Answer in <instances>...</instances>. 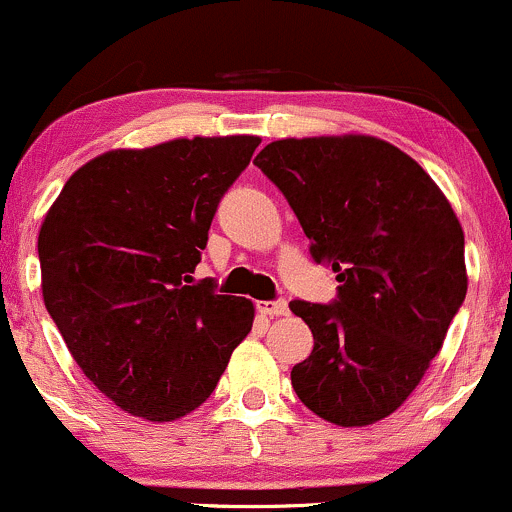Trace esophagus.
Segmentation results:
<instances>
[{
	"label": "esophagus",
	"mask_w": 512,
	"mask_h": 512,
	"mask_svg": "<svg viewBox=\"0 0 512 512\" xmlns=\"http://www.w3.org/2000/svg\"><path fill=\"white\" fill-rule=\"evenodd\" d=\"M258 312L263 317H285L288 315V302L276 300V302H258Z\"/></svg>",
	"instance_id": "obj_1"
}]
</instances>
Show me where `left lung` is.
<instances>
[{"instance_id":"left-lung-1","label":"left lung","mask_w":512,"mask_h":512,"mask_svg":"<svg viewBox=\"0 0 512 512\" xmlns=\"http://www.w3.org/2000/svg\"><path fill=\"white\" fill-rule=\"evenodd\" d=\"M254 163L342 283L332 305L290 302L315 339L290 371L295 393L332 425H373L420 386L466 298L459 217L420 163L376 136L280 139Z\"/></svg>"}]
</instances>
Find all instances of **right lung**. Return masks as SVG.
<instances>
[{
	"mask_svg": "<svg viewBox=\"0 0 512 512\" xmlns=\"http://www.w3.org/2000/svg\"><path fill=\"white\" fill-rule=\"evenodd\" d=\"M258 136L114 148L75 170L38 232L48 315L117 408L170 422L200 408L254 324V302L192 283L219 200Z\"/></svg>",
	"mask_w": 512,
	"mask_h": 512,
	"instance_id": "obj_1",
	"label": "right lung"
}]
</instances>
